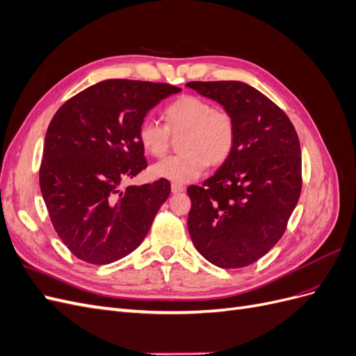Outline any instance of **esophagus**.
<instances>
[{"instance_id": "1", "label": "esophagus", "mask_w": 356, "mask_h": 356, "mask_svg": "<svg viewBox=\"0 0 356 356\" xmlns=\"http://www.w3.org/2000/svg\"><path fill=\"white\" fill-rule=\"evenodd\" d=\"M172 193H175V195H177V193H182V191H184L186 188H184V186H182V184H177V182H174V184H172Z\"/></svg>"}]
</instances>
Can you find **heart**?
Masks as SVG:
<instances>
[{"mask_svg":"<svg viewBox=\"0 0 356 356\" xmlns=\"http://www.w3.org/2000/svg\"><path fill=\"white\" fill-rule=\"evenodd\" d=\"M166 124L145 117L138 127L139 143L148 154L168 153L172 135L178 136L181 152L160 160L152 168L153 175L184 184L199 178L208 165L220 166L233 153L238 126L230 111L195 95H182L165 106Z\"/></svg>","mask_w":356,"mask_h":356,"instance_id":"heart-1","label":"heart"}]
</instances>
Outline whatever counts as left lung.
<instances>
[{"mask_svg":"<svg viewBox=\"0 0 356 356\" xmlns=\"http://www.w3.org/2000/svg\"><path fill=\"white\" fill-rule=\"evenodd\" d=\"M186 86L220 102L238 126L230 157L202 187L187 188L191 241L221 268L250 266L282 238L298 202V135L284 110L252 86L230 80Z\"/></svg>","mask_w":356,"mask_h":356,"instance_id":"obj_1","label":"left lung"}]
</instances>
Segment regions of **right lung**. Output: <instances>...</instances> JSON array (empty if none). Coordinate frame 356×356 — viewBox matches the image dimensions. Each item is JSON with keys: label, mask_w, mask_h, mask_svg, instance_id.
Segmentation results:
<instances>
[{"label": "right lung", "mask_w": 356, "mask_h": 356, "mask_svg": "<svg viewBox=\"0 0 356 356\" xmlns=\"http://www.w3.org/2000/svg\"><path fill=\"white\" fill-rule=\"evenodd\" d=\"M179 90L168 83L105 80L72 96L53 115L40 188L53 227L81 261L110 264L135 251L169 197L165 178L141 187L122 184L147 168L139 123Z\"/></svg>", "instance_id": "right-lung-1"}]
</instances>
